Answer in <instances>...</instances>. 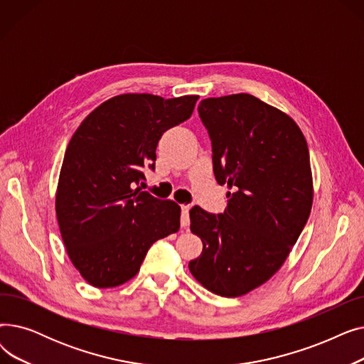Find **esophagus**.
<instances>
[{
    "label": "esophagus",
    "mask_w": 364,
    "mask_h": 364,
    "mask_svg": "<svg viewBox=\"0 0 364 364\" xmlns=\"http://www.w3.org/2000/svg\"><path fill=\"white\" fill-rule=\"evenodd\" d=\"M188 206L187 205H183L181 206V227L183 228H188V224H190V217H188Z\"/></svg>",
    "instance_id": "obj_1"
}]
</instances>
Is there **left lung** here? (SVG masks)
Here are the masks:
<instances>
[{"label":"left lung","instance_id":"obj_1","mask_svg":"<svg viewBox=\"0 0 364 364\" xmlns=\"http://www.w3.org/2000/svg\"><path fill=\"white\" fill-rule=\"evenodd\" d=\"M213 141L214 174L228 192L223 214L190 209L200 257L188 262L213 294L236 298L269 280L288 258L311 213L307 140L284 112L240 92L200 102Z\"/></svg>","mask_w":364,"mask_h":364}]
</instances>
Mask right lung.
Listing matches in <instances>:
<instances>
[{"label": "right lung", "instance_id": "right-lung-1", "mask_svg": "<svg viewBox=\"0 0 364 364\" xmlns=\"http://www.w3.org/2000/svg\"><path fill=\"white\" fill-rule=\"evenodd\" d=\"M199 95L121 94L95 107L72 136L55 192L66 252L95 288L136 276L159 239L180 228L181 209L143 192L162 134L192 117Z\"/></svg>", "mask_w": 364, "mask_h": 364}]
</instances>
